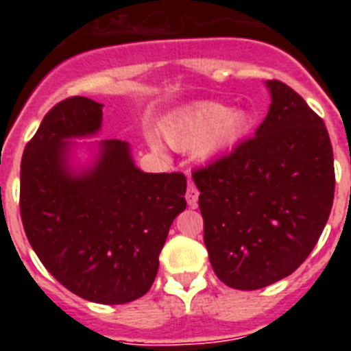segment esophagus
Here are the masks:
<instances>
[{
  "label": "esophagus",
  "instance_id": "obj_1",
  "mask_svg": "<svg viewBox=\"0 0 351 351\" xmlns=\"http://www.w3.org/2000/svg\"><path fill=\"white\" fill-rule=\"evenodd\" d=\"M186 202H188V206L190 207H197V202H198V190L197 186L195 184H188V190H186Z\"/></svg>",
  "mask_w": 351,
  "mask_h": 351
}]
</instances>
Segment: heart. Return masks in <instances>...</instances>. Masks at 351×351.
Listing matches in <instances>:
<instances>
[{
  "instance_id": "b5f03b06",
  "label": "heart",
  "mask_w": 351,
  "mask_h": 351,
  "mask_svg": "<svg viewBox=\"0 0 351 351\" xmlns=\"http://www.w3.org/2000/svg\"><path fill=\"white\" fill-rule=\"evenodd\" d=\"M251 116L244 108H228L218 101H202L188 107L167 121L163 135L173 149L190 151L197 147L204 158L228 151L247 133ZM154 149H160L154 138H149Z\"/></svg>"
}]
</instances>
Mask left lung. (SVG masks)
Segmentation results:
<instances>
[{
    "label": "left lung",
    "mask_w": 351,
    "mask_h": 351,
    "mask_svg": "<svg viewBox=\"0 0 351 351\" xmlns=\"http://www.w3.org/2000/svg\"><path fill=\"white\" fill-rule=\"evenodd\" d=\"M265 86L271 107L255 137L193 172L209 262L235 290H258L295 271L318 243L334 200L324 121L287 84Z\"/></svg>",
    "instance_id": "left-lung-1"
}]
</instances>
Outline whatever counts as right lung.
Wrapping results in <instances>:
<instances>
[{"instance_id":"obj_1","label":"right lung","mask_w":351,"mask_h":351,"mask_svg":"<svg viewBox=\"0 0 351 351\" xmlns=\"http://www.w3.org/2000/svg\"><path fill=\"white\" fill-rule=\"evenodd\" d=\"M101 121L104 105L86 96L45 114L23 154L21 218L64 288L91 302L126 304L156 278L170 225L186 209V178L142 172L128 142H75L96 137Z\"/></svg>"}]
</instances>
